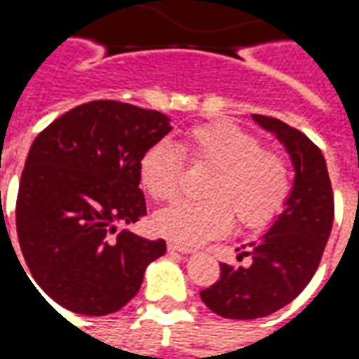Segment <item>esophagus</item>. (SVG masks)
<instances>
[{
    "instance_id": "34e87169",
    "label": "esophagus",
    "mask_w": 359,
    "mask_h": 359,
    "mask_svg": "<svg viewBox=\"0 0 359 359\" xmlns=\"http://www.w3.org/2000/svg\"><path fill=\"white\" fill-rule=\"evenodd\" d=\"M167 248L171 250V252H180V254H192L194 252L192 246H184V244H179V242H169Z\"/></svg>"
}]
</instances>
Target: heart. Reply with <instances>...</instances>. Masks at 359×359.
Returning <instances> with one entry per match:
<instances>
[{
  "label": "heart",
  "instance_id": "b5f03b06",
  "mask_svg": "<svg viewBox=\"0 0 359 359\" xmlns=\"http://www.w3.org/2000/svg\"><path fill=\"white\" fill-rule=\"evenodd\" d=\"M182 151L169 140L151 144L138 161L144 190L156 202L179 194L184 157L194 167H210L202 202H177L159 211L156 229L171 241L194 246L223 236L234 223L257 229L269 223L290 192V169L278 151L264 148L256 134L225 121L192 126ZM185 156H182V154Z\"/></svg>",
  "mask_w": 359,
  "mask_h": 359
}]
</instances>
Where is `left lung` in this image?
Here are the masks:
<instances>
[{"label": "left lung", "instance_id": "left-lung-1", "mask_svg": "<svg viewBox=\"0 0 359 359\" xmlns=\"http://www.w3.org/2000/svg\"><path fill=\"white\" fill-rule=\"evenodd\" d=\"M254 121L285 144L296 179L286 210L269 233L242 246L238 257H252L250 265L221 264V277L200 292L203 304L225 319H257L290 304L316 275L334 219L331 179L321 149L278 118L254 115Z\"/></svg>", "mask_w": 359, "mask_h": 359}]
</instances>
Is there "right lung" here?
Segmentation results:
<instances>
[{"mask_svg": "<svg viewBox=\"0 0 359 359\" xmlns=\"http://www.w3.org/2000/svg\"><path fill=\"white\" fill-rule=\"evenodd\" d=\"M169 130L159 111L95 100L67 111L32 142L17 196V236L36 285L61 308L117 311L165 254L161 238L115 231L146 215L138 161Z\"/></svg>", "mask_w": 359, "mask_h": 359, "instance_id": "1", "label": "right lung"}]
</instances>
